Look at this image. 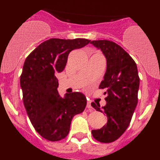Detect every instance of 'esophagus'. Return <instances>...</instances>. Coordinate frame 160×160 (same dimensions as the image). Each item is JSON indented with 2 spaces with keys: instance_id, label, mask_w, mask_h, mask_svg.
I'll use <instances>...</instances> for the list:
<instances>
[{
  "instance_id": "obj_1",
  "label": "esophagus",
  "mask_w": 160,
  "mask_h": 160,
  "mask_svg": "<svg viewBox=\"0 0 160 160\" xmlns=\"http://www.w3.org/2000/svg\"><path fill=\"white\" fill-rule=\"evenodd\" d=\"M87 107L89 109V110H90V111H93V110H94V109H93V107H92V106H91V102H90V100H89V101H87Z\"/></svg>"
}]
</instances>
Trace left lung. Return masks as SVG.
<instances>
[{
  "label": "left lung",
  "instance_id": "left-lung-1",
  "mask_svg": "<svg viewBox=\"0 0 160 160\" xmlns=\"http://www.w3.org/2000/svg\"><path fill=\"white\" fill-rule=\"evenodd\" d=\"M102 51L107 58V71L99 89H107V105L100 108L94 102L91 106L97 111L107 114V122L102 128L92 130L96 140L112 142L117 140L128 128L138 102L139 77L136 63L115 42L108 40L90 42Z\"/></svg>",
  "mask_w": 160,
  "mask_h": 160
}]
</instances>
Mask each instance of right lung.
Masks as SVG:
<instances>
[{
  "label": "right lung",
  "mask_w": 160,
  "mask_h": 160,
  "mask_svg": "<svg viewBox=\"0 0 160 160\" xmlns=\"http://www.w3.org/2000/svg\"><path fill=\"white\" fill-rule=\"evenodd\" d=\"M90 42L83 38H51L40 44L25 59L20 79L24 106L34 129L47 140L56 142L66 138L73 117L86 108L87 98L82 93L60 97L56 75L64 70L72 50Z\"/></svg>",
  "instance_id": "right-lung-1"
}]
</instances>
